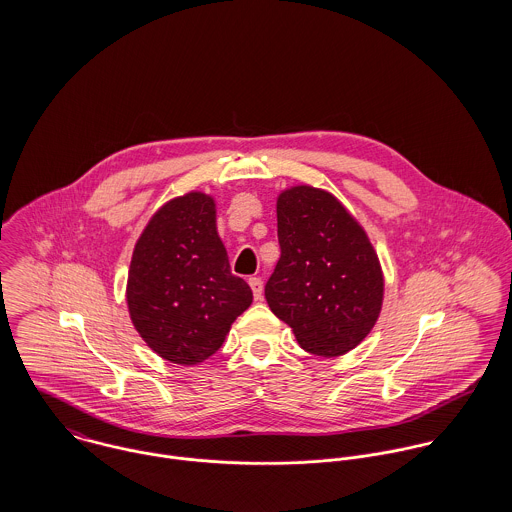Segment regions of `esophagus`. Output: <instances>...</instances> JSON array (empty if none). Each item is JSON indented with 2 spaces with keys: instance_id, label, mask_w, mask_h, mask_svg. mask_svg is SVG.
I'll return each mask as SVG.
<instances>
[{
  "instance_id": "esophagus-1",
  "label": "esophagus",
  "mask_w": 512,
  "mask_h": 512,
  "mask_svg": "<svg viewBox=\"0 0 512 512\" xmlns=\"http://www.w3.org/2000/svg\"><path fill=\"white\" fill-rule=\"evenodd\" d=\"M248 284H250V288H252L254 299H262V295H264V282H262L260 278H250Z\"/></svg>"
}]
</instances>
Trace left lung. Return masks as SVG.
<instances>
[{"label": "left lung", "mask_w": 512, "mask_h": 512, "mask_svg": "<svg viewBox=\"0 0 512 512\" xmlns=\"http://www.w3.org/2000/svg\"><path fill=\"white\" fill-rule=\"evenodd\" d=\"M280 260L266 301L301 349L339 357L374 327L384 280L378 256L349 211L327 191L297 185L278 197Z\"/></svg>", "instance_id": "left-lung-1"}]
</instances>
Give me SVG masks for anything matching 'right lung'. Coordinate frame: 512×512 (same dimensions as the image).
Instances as JSON below:
<instances>
[{"label": "right lung", "mask_w": 512, "mask_h": 512, "mask_svg": "<svg viewBox=\"0 0 512 512\" xmlns=\"http://www.w3.org/2000/svg\"><path fill=\"white\" fill-rule=\"evenodd\" d=\"M126 297L134 327L165 361L199 365L219 351L252 290L230 272L213 197L187 193L151 217L134 248Z\"/></svg>", "instance_id": "right-lung-1"}]
</instances>
